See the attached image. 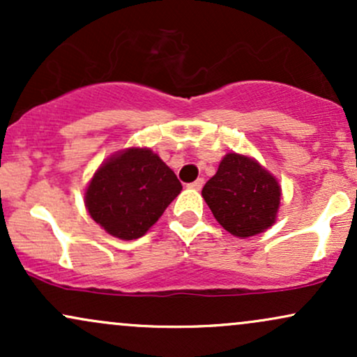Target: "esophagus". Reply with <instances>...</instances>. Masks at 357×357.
Masks as SVG:
<instances>
[{
    "label": "esophagus",
    "instance_id": "1",
    "mask_svg": "<svg viewBox=\"0 0 357 357\" xmlns=\"http://www.w3.org/2000/svg\"><path fill=\"white\" fill-rule=\"evenodd\" d=\"M203 184H204V179L203 178H198L196 179V181H192L191 184H188V186L191 188V190H196V191H199L203 188Z\"/></svg>",
    "mask_w": 357,
    "mask_h": 357
}]
</instances>
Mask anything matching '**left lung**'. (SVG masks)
<instances>
[{
	"label": "left lung",
	"instance_id": "left-lung-1",
	"mask_svg": "<svg viewBox=\"0 0 357 357\" xmlns=\"http://www.w3.org/2000/svg\"><path fill=\"white\" fill-rule=\"evenodd\" d=\"M202 195L225 230L247 238L275 223L282 191L277 179L255 159L230 153L221 159Z\"/></svg>",
	"mask_w": 357,
	"mask_h": 357
}]
</instances>
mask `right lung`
<instances>
[{"instance_id": "add662e5", "label": "right lung", "mask_w": 357, "mask_h": 357, "mask_svg": "<svg viewBox=\"0 0 357 357\" xmlns=\"http://www.w3.org/2000/svg\"><path fill=\"white\" fill-rule=\"evenodd\" d=\"M181 183L151 149L129 147L96 171L85 191V206L109 235L136 240L161 218Z\"/></svg>"}]
</instances>
